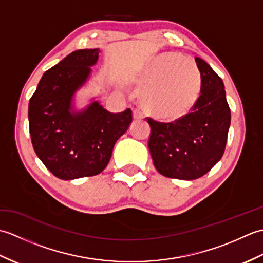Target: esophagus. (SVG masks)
Masks as SVG:
<instances>
[{
    "label": "esophagus",
    "instance_id": "obj_1",
    "mask_svg": "<svg viewBox=\"0 0 263 263\" xmlns=\"http://www.w3.org/2000/svg\"><path fill=\"white\" fill-rule=\"evenodd\" d=\"M133 117H135V119H142L143 117V111H142V109L141 108H139V107H136L135 109H133Z\"/></svg>",
    "mask_w": 263,
    "mask_h": 263
}]
</instances>
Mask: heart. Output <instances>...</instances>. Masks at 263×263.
Wrapping results in <instances>:
<instances>
[{"mask_svg":"<svg viewBox=\"0 0 263 263\" xmlns=\"http://www.w3.org/2000/svg\"><path fill=\"white\" fill-rule=\"evenodd\" d=\"M143 104L161 117L185 114L197 102L201 73L197 63L180 54L160 55L141 80Z\"/></svg>","mask_w":263,"mask_h":263,"instance_id":"b5f03b06","label":"heart"}]
</instances>
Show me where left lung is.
I'll return each mask as SVG.
<instances>
[{"instance_id":"1","label":"left lung","mask_w":263,"mask_h":263,"mask_svg":"<svg viewBox=\"0 0 263 263\" xmlns=\"http://www.w3.org/2000/svg\"><path fill=\"white\" fill-rule=\"evenodd\" d=\"M201 93L189 113L171 122L146 117L150 125L149 152L161 175L195 180L206 174L224 155L231 109L220 77L202 59Z\"/></svg>"}]
</instances>
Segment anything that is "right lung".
Masks as SVG:
<instances>
[{"label":"right lung","instance_id":"obj_1","mask_svg":"<svg viewBox=\"0 0 263 263\" xmlns=\"http://www.w3.org/2000/svg\"><path fill=\"white\" fill-rule=\"evenodd\" d=\"M98 48L72 52L47 70L29 100L28 119L33 150L47 170L61 180L102 173L114 144L133 120L132 110L109 113L97 102L72 113L76 90L97 62Z\"/></svg>","mask_w":263,"mask_h":263}]
</instances>
